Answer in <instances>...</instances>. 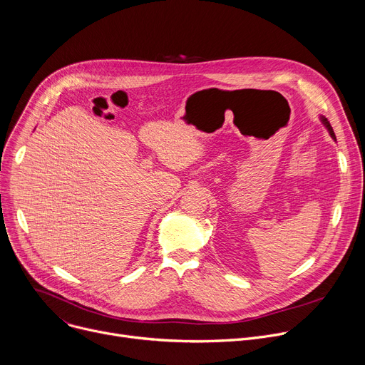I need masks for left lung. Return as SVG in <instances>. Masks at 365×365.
<instances>
[{
    "mask_svg": "<svg viewBox=\"0 0 365 365\" xmlns=\"http://www.w3.org/2000/svg\"><path fill=\"white\" fill-rule=\"evenodd\" d=\"M319 120H321V123H322V124H324V127H325V128H327V130H328V131H329V135H331V137H332V140H334V141H336V137H335V133H334V130H332V127H331V124H329V123H328V120H327V118H325V117H321V118H319Z\"/></svg>",
    "mask_w": 365,
    "mask_h": 365,
    "instance_id": "1",
    "label": "left lung"
}]
</instances>
